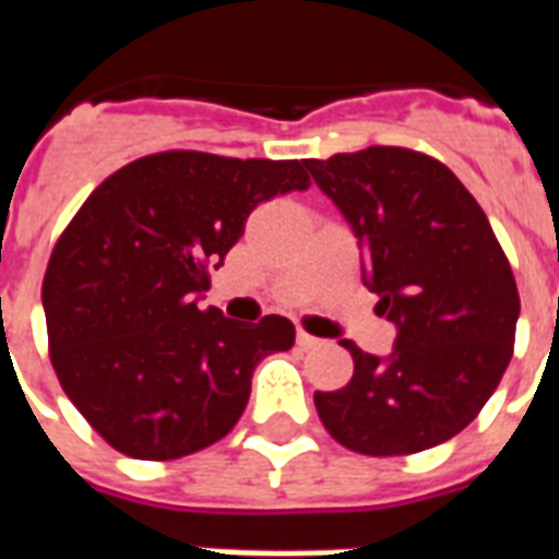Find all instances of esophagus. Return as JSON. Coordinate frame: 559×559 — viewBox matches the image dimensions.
Segmentation results:
<instances>
[{"label": "esophagus", "mask_w": 559, "mask_h": 559, "mask_svg": "<svg viewBox=\"0 0 559 559\" xmlns=\"http://www.w3.org/2000/svg\"><path fill=\"white\" fill-rule=\"evenodd\" d=\"M296 344H299L302 350H317V347H320L323 341L314 338V335H308V332H299V335H296Z\"/></svg>", "instance_id": "obj_1"}]
</instances>
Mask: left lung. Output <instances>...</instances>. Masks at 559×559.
<instances>
[{
    "mask_svg": "<svg viewBox=\"0 0 559 559\" xmlns=\"http://www.w3.org/2000/svg\"><path fill=\"white\" fill-rule=\"evenodd\" d=\"M365 254L377 314L395 323L386 359L353 341L350 383L314 392L326 431L362 455H413L479 416L512 359L515 275L481 206L431 155L368 146L308 158Z\"/></svg>",
    "mask_w": 559,
    "mask_h": 559,
    "instance_id": "obj_1",
    "label": "left lung"
}]
</instances>
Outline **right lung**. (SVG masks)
I'll return each mask as SVG.
<instances>
[{
  "label": "right lung",
  "instance_id": "add662e5",
  "mask_svg": "<svg viewBox=\"0 0 559 559\" xmlns=\"http://www.w3.org/2000/svg\"><path fill=\"white\" fill-rule=\"evenodd\" d=\"M302 167L146 155L107 176L59 236L41 287L50 362L116 452L173 461L218 443L260 359L293 347L287 317L239 323L197 299L257 203L311 185Z\"/></svg>",
  "mask_w": 559,
  "mask_h": 559
}]
</instances>
